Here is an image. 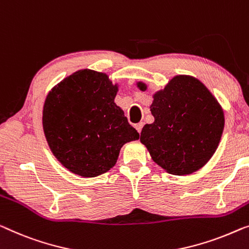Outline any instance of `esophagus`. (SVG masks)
Here are the masks:
<instances>
[{
	"mask_svg": "<svg viewBox=\"0 0 249 249\" xmlns=\"http://www.w3.org/2000/svg\"><path fill=\"white\" fill-rule=\"evenodd\" d=\"M142 127H143V123H139L135 125V128L137 129V132L141 133V131H142Z\"/></svg>",
	"mask_w": 249,
	"mask_h": 249,
	"instance_id": "1",
	"label": "esophagus"
}]
</instances>
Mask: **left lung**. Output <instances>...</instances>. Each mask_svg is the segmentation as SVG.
<instances>
[{"label": "left lung", "instance_id": "left-lung-1", "mask_svg": "<svg viewBox=\"0 0 249 249\" xmlns=\"http://www.w3.org/2000/svg\"><path fill=\"white\" fill-rule=\"evenodd\" d=\"M141 90L145 84L139 83ZM152 124L144 125L140 141L155 163L169 173L196 172L210 160L224 131V112L205 85L177 76L153 96Z\"/></svg>", "mask_w": 249, "mask_h": 249}]
</instances>
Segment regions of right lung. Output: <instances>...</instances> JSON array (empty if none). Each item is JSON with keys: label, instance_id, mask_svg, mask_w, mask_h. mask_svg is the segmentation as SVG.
<instances>
[{"label": "right lung", "instance_id": "add662e5", "mask_svg": "<svg viewBox=\"0 0 249 249\" xmlns=\"http://www.w3.org/2000/svg\"><path fill=\"white\" fill-rule=\"evenodd\" d=\"M117 86L105 73L79 70L47 96L42 124L47 142L62 165L85 178L113 168L121 147L139 140L114 103Z\"/></svg>", "mask_w": 249, "mask_h": 249}]
</instances>
